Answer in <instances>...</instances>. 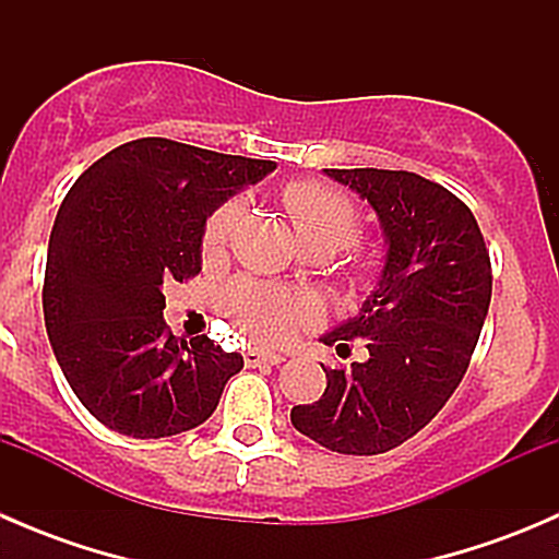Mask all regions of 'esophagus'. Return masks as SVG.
<instances>
[{
	"label": "esophagus",
	"instance_id": "esophagus-1",
	"mask_svg": "<svg viewBox=\"0 0 559 559\" xmlns=\"http://www.w3.org/2000/svg\"><path fill=\"white\" fill-rule=\"evenodd\" d=\"M243 357H246L248 368H257V365H281L284 362V354L262 352V348H248Z\"/></svg>",
	"mask_w": 559,
	"mask_h": 559
}]
</instances>
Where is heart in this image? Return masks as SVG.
<instances>
[{
	"label": "heart",
	"instance_id": "1",
	"mask_svg": "<svg viewBox=\"0 0 559 559\" xmlns=\"http://www.w3.org/2000/svg\"><path fill=\"white\" fill-rule=\"evenodd\" d=\"M284 205L289 211L295 233L306 246H326L332 251L346 248L359 235V211L341 191L316 180H302L284 189ZM243 218V202H224L207 218L202 248L205 253H218L233 238L235 227ZM227 308L248 335L259 341H286L306 321L316 319V302L297 292L281 289L273 284L240 281L227 292Z\"/></svg>",
	"mask_w": 559,
	"mask_h": 559
}]
</instances>
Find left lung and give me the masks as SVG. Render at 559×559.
<instances>
[{"label": "left lung", "mask_w": 559, "mask_h": 559, "mask_svg": "<svg viewBox=\"0 0 559 559\" xmlns=\"http://www.w3.org/2000/svg\"><path fill=\"white\" fill-rule=\"evenodd\" d=\"M376 211L384 267L357 316L321 335L343 352L362 337L365 362L330 370L292 425L337 454H384L421 430L465 376L492 297V267L471 207L405 170H324Z\"/></svg>", "instance_id": "left-lung-1"}]
</instances>
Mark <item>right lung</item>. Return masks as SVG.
I'll use <instances>...</instances> for the list:
<instances>
[{
  "label": "right lung",
  "mask_w": 559,
  "mask_h": 559,
  "mask_svg": "<svg viewBox=\"0 0 559 559\" xmlns=\"http://www.w3.org/2000/svg\"><path fill=\"white\" fill-rule=\"evenodd\" d=\"M275 162L143 138L94 162L50 229L45 330L88 414L129 438H170L216 411L243 370L207 335L167 330L165 284L202 270L205 222Z\"/></svg>",
  "instance_id": "add662e5"
}]
</instances>
